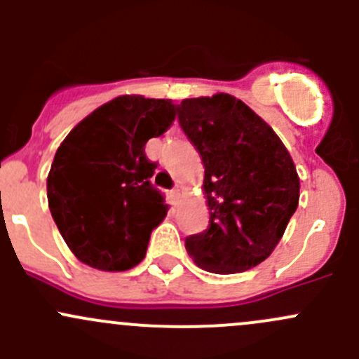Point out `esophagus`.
<instances>
[{
  "instance_id": "34e87169",
  "label": "esophagus",
  "mask_w": 359,
  "mask_h": 359,
  "mask_svg": "<svg viewBox=\"0 0 359 359\" xmlns=\"http://www.w3.org/2000/svg\"><path fill=\"white\" fill-rule=\"evenodd\" d=\"M182 191H184V187H182V186H179V184H177V186L173 187V189H172V196L175 198V200H179V198L182 196Z\"/></svg>"
}]
</instances>
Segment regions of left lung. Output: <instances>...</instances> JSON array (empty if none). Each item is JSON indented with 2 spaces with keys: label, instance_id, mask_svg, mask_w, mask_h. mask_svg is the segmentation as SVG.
<instances>
[{
  "label": "left lung",
  "instance_id": "1",
  "mask_svg": "<svg viewBox=\"0 0 359 359\" xmlns=\"http://www.w3.org/2000/svg\"><path fill=\"white\" fill-rule=\"evenodd\" d=\"M179 125L205 165L210 222L186 238L208 273L259 266L280 243L299 205V175L287 147L262 118L229 93L186 99Z\"/></svg>",
  "mask_w": 359,
  "mask_h": 359
}]
</instances>
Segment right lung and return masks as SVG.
Here are the masks:
<instances>
[{
    "mask_svg": "<svg viewBox=\"0 0 359 359\" xmlns=\"http://www.w3.org/2000/svg\"><path fill=\"white\" fill-rule=\"evenodd\" d=\"M170 100L125 95L104 104L64 139L46 191L53 220L71 252L90 267L126 271L146 257L166 215L151 182L158 163L146 144L175 118Z\"/></svg>",
    "mask_w": 359,
    "mask_h": 359,
    "instance_id": "right-lung-1",
    "label": "right lung"
}]
</instances>
